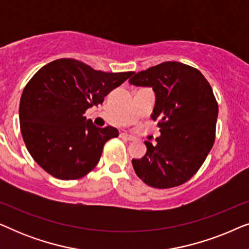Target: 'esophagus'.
I'll use <instances>...</instances> for the list:
<instances>
[{"label":"esophagus","instance_id":"esophagus-1","mask_svg":"<svg viewBox=\"0 0 249 249\" xmlns=\"http://www.w3.org/2000/svg\"><path fill=\"white\" fill-rule=\"evenodd\" d=\"M120 137L122 138V139H125V141H135V137L132 135H129V134H127V132H121L120 134Z\"/></svg>","mask_w":249,"mask_h":249}]
</instances>
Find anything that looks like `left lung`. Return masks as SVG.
Segmentation results:
<instances>
[{
  "label": "left lung",
  "mask_w": 249,
  "mask_h": 249,
  "mask_svg": "<svg viewBox=\"0 0 249 249\" xmlns=\"http://www.w3.org/2000/svg\"><path fill=\"white\" fill-rule=\"evenodd\" d=\"M129 83L152 87L156 102L152 119L161 136L132 166L146 185L166 189L182 185L198 171L215 141L219 107L202 72L169 61L138 73Z\"/></svg>",
  "instance_id": "left-lung-1"
}]
</instances>
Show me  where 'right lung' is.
Returning a JSON list of instances; mask_svg holds the SVG:
<instances>
[{
	"instance_id": "add662e5",
	"label": "right lung",
	"mask_w": 249,
	"mask_h": 249,
	"mask_svg": "<svg viewBox=\"0 0 249 249\" xmlns=\"http://www.w3.org/2000/svg\"><path fill=\"white\" fill-rule=\"evenodd\" d=\"M128 72H103L74 59H59L37 71L20 98L23 142L37 164L54 178L76 180L100 161L105 142L118 137L113 127L98 128L85 112L100 105Z\"/></svg>"
}]
</instances>
